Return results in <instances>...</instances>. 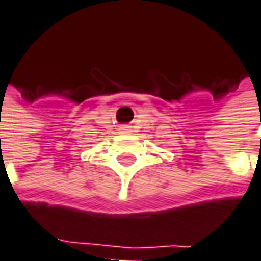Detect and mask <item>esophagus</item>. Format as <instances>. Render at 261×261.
Masks as SVG:
<instances>
[{"mask_svg":"<svg viewBox=\"0 0 261 261\" xmlns=\"http://www.w3.org/2000/svg\"><path fill=\"white\" fill-rule=\"evenodd\" d=\"M130 125H122V127H121V131H122V133H130Z\"/></svg>","mask_w":261,"mask_h":261,"instance_id":"34e87169","label":"esophagus"}]
</instances>
